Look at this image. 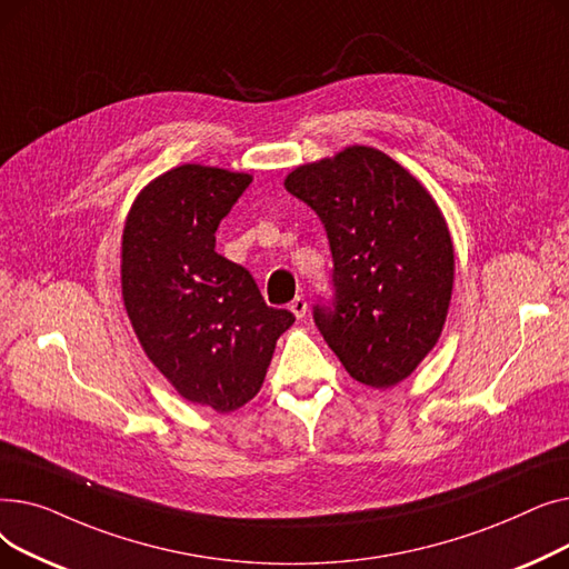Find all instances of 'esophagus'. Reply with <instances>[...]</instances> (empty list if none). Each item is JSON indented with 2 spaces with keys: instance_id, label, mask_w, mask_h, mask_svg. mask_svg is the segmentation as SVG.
<instances>
[{
  "instance_id": "obj_1",
  "label": "esophagus",
  "mask_w": 569,
  "mask_h": 569,
  "mask_svg": "<svg viewBox=\"0 0 569 569\" xmlns=\"http://www.w3.org/2000/svg\"><path fill=\"white\" fill-rule=\"evenodd\" d=\"M290 311L295 313L297 320H302L305 313H307V300H305V297H295V300L290 302Z\"/></svg>"
}]
</instances>
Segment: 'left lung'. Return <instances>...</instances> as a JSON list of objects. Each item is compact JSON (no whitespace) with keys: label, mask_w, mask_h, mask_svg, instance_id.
Returning a JSON list of instances; mask_svg holds the SVG:
<instances>
[{"label":"left lung","mask_w":569,"mask_h":569,"mask_svg":"<svg viewBox=\"0 0 569 569\" xmlns=\"http://www.w3.org/2000/svg\"><path fill=\"white\" fill-rule=\"evenodd\" d=\"M283 187L330 239L335 300L313 307L322 339L357 382L395 387L431 352L450 309L455 247L440 207L365 144L295 168Z\"/></svg>","instance_id":"obj_1"}]
</instances>
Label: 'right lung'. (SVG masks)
I'll return each instance as SVG.
<instances>
[{
    "label": "right lung",
    "instance_id": "right-lung-1",
    "mask_svg": "<svg viewBox=\"0 0 569 569\" xmlns=\"http://www.w3.org/2000/svg\"><path fill=\"white\" fill-rule=\"evenodd\" d=\"M249 184L247 172L177 166L138 193L122 234V297L144 355L187 401L217 412L260 392L295 322L217 253V228Z\"/></svg>",
    "mask_w": 569,
    "mask_h": 569
}]
</instances>
